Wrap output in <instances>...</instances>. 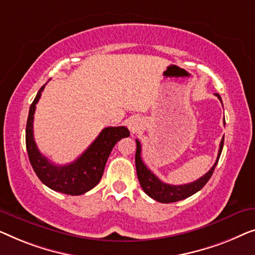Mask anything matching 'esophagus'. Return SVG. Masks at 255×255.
<instances>
[{"mask_svg":"<svg viewBox=\"0 0 255 255\" xmlns=\"http://www.w3.org/2000/svg\"><path fill=\"white\" fill-rule=\"evenodd\" d=\"M128 126H129V129H130L132 132H135V131L138 130V128H139V126H141V124H139L138 119H131L130 121H129Z\"/></svg>","mask_w":255,"mask_h":255,"instance_id":"1","label":"esophagus"}]
</instances>
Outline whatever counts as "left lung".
Segmentation results:
<instances>
[{
    "label": "left lung",
    "mask_w": 255,
    "mask_h": 255,
    "mask_svg": "<svg viewBox=\"0 0 255 255\" xmlns=\"http://www.w3.org/2000/svg\"><path fill=\"white\" fill-rule=\"evenodd\" d=\"M215 95H216L217 98L222 102L221 96L218 95V93H215ZM223 144H224V136L221 141L216 162H215L213 167H211L206 174L202 175V177L198 179V180L189 182V184L170 185V184H165V182H163L162 180H159V179L145 166V164L143 163V160L141 158V143H139L138 139H136L135 165H136V172H137V178H138L139 184H141L142 189L144 191L146 195L150 196V198L162 203L177 202V201L189 198L191 195L195 194L196 192H199L200 189L207 184L211 175H213V172L218 163V159H220L222 150H223Z\"/></svg>",
    "instance_id": "1"
}]
</instances>
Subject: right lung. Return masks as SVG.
Wrapping results in <instances>:
<instances>
[{
    "instance_id": "1",
    "label": "right lung",
    "mask_w": 255,
    "mask_h": 255,
    "mask_svg": "<svg viewBox=\"0 0 255 255\" xmlns=\"http://www.w3.org/2000/svg\"><path fill=\"white\" fill-rule=\"evenodd\" d=\"M45 85H42L38 91L28 111L25 135L28 159L42 184L53 191L68 195L84 194L98 185L113 146L121 138L128 137L129 130L124 126L104 128L98 137L75 162L67 165H55L41 155L33 137L35 105L44 91Z\"/></svg>"
}]
</instances>
